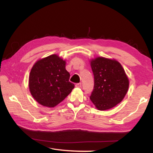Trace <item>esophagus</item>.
<instances>
[{"label": "esophagus", "instance_id": "esophagus-1", "mask_svg": "<svg viewBox=\"0 0 153 153\" xmlns=\"http://www.w3.org/2000/svg\"><path fill=\"white\" fill-rule=\"evenodd\" d=\"M75 86H76V87L80 88V87H81V86H82V84H81V83H78V84H76Z\"/></svg>", "mask_w": 153, "mask_h": 153}]
</instances>
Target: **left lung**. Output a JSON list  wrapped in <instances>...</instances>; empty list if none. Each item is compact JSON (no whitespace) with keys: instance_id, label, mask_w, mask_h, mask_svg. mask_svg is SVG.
<instances>
[{"instance_id":"8db88e82","label":"left lung","mask_w":153,"mask_h":153,"mask_svg":"<svg viewBox=\"0 0 153 153\" xmlns=\"http://www.w3.org/2000/svg\"><path fill=\"white\" fill-rule=\"evenodd\" d=\"M90 62L94 78L91 101L99 110L114 107L123 101L129 88L124 69L115 59L98 57Z\"/></svg>"}]
</instances>
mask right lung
Segmentation results:
<instances>
[{
	"mask_svg": "<svg viewBox=\"0 0 153 153\" xmlns=\"http://www.w3.org/2000/svg\"><path fill=\"white\" fill-rule=\"evenodd\" d=\"M66 61L56 54L38 60L29 78L31 95L40 105L53 108L71 93L75 85L69 81Z\"/></svg>",
	"mask_w": 153,
	"mask_h": 153,
	"instance_id": "1",
	"label": "right lung"
}]
</instances>
